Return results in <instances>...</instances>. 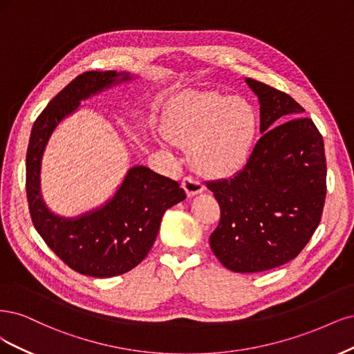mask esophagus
<instances>
[{
    "instance_id": "1",
    "label": "esophagus",
    "mask_w": 354,
    "mask_h": 354,
    "mask_svg": "<svg viewBox=\"0 0 354 354\" xmlns=\"http://www.w3.org/2000/svg\"><path fill=\"white\" fill-rule=\"evenodd\" d=\"M182 187H184L187 196L191 198V197H196L197 194H201L204 191V185L201 184V182L196 178L192 176H187L182 179Z\"/></svg>"
}]
</instances>
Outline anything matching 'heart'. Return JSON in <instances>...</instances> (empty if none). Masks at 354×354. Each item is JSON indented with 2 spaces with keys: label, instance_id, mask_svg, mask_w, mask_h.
Here are the masks:
<instances>
[{
  "label": "heart",
  "instance_id": "heart-1",
  "mask_svg": "<svg viewBox=\"0 0 354 354\" xmlns=\"http://www.w3.org/2000/svg\"><path fill=\"white\" fill-rule=\"evenodd\" d=\"M257 128L252 102L219 91H185L170 102L163 118L166 138L189 144L192 166L210 176L232 175L247 165Z\"/></svg>",
  "mask_w": 354,
  "mask_h": 354
}]
</instances>
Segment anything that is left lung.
Wrapping results in <instances>:
<instances>
[{
  "instance_id": "obj_1",
  "label": "left lung",
  "mask_w": 354,
  "mask_h": 354,
  "mask_svg": "<svg viewBox=\"0 0 354 354\" xmlns=\"http://www.w3.org/2000/svg\"><path fill=\"white\" fill-rule=\"evenodd\" d=\"M245 84L259 98L263 135L236 175L207 188L221 207L214 256L230 270L253 273L287 263L309 243L325 204L326 160L322 135L297 101L254 79ZM283 118L290 120L279 125Z\"/></svg>"
}]
</instances>
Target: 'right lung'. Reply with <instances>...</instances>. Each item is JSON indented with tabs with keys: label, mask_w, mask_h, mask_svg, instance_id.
I'll use <instances>...</instances> for the list:
<instances>
[{
	"label": "right lung",
	"mask_w": 354,
	"mask_h": 354,
	"mask_svg": "<svg viewBox=\"0 0 354 354\" xmlns=\"http://www.w3.org/2000/svg\"><path fill=\"white\" fill-rule=\"evenodd\" d=\"M133 77L116 71L79 75L50 101L30 132L26 192L33 226L67 266L94 278L118 277L140 265L156 241L165 212L187 197L178 182L145 166H133L115 196L75 218L55 214L42 198V157L59 123L75 113L81 101Z\"/></svg>",
	"instance_id": "add662e5"
}]
</instances>
